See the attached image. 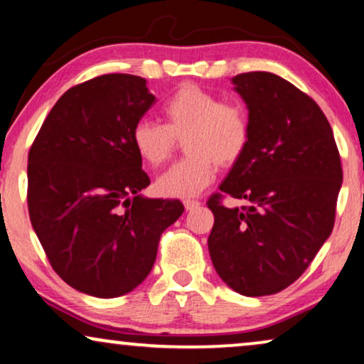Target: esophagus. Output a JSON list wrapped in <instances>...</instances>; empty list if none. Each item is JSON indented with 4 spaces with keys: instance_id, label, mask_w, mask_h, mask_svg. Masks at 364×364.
Segmentation results:
<instances>
[{
    "instance_id": "1",
    "label": "esophagus",
    "mask_w": 364,
    "mask_h": 364,
    "mask_svg": "<svg viewBox=\"0 0 364 364\" xmlns=\"http://www.w3.org/2000/svg\"><path fill=\"white\" fill-rule=\"evenodd\" d=\"M183 207H186V210H196L197 207H200V202H197V200H186L183 202Z\"/></svg>"
}]
</instances>
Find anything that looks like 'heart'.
Here are the masks:
<instances>
[{"mask_svg":"<svg viewBox=\"0 0 364 364\" xmlns=\"http://www.w3.org/2000/svg\"><path fill=\"white\" fill-rule=\"evenodd\" d=\"M164 124L141 119L132 127L134 151L147 166L159 167L183 141L188 157L164 172L156 182L159 196L191 198L215 178L217 166L228 168L240 161L250 144V119L238 102H223L217 94L186 84L162 106Z\"/></svg>","mask_w":364,"mask_h":364,"instance_id":"obj_1","label":"heart"}]
</instances>
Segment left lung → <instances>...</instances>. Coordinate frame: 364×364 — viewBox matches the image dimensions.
I'll list each match as a JSON object with an SVG mask.
<instances>
[{"instance_id": "obj_1", "label": "left lung", "mask_w": 364, "mask_h": 364, "mask_svg": "<svg viewBox=\"0 0 364 364\" xmlns=\"http://www.w3.org/2000/svg\"><path fill=\"white\" fill-rule=\"evenodd\" d=\"M250 119V144L220 183L208 252L218 277L245 296L273 295L301 277L335 225L340 152L318 104L272 73L232 77ZM223 195V196H224Z\"/></svg>"}]
</instances>
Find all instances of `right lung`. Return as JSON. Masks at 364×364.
Wrapping results in <instances>:
<instances>
[{
    "label": "right lung",
    "mask_w": 364,
    "mask_h": 364,
    "mask_svg": "<svg viewBox=\"0 0 364 364\" xmlns=\"http://www.w3.org/2000/svg\"><path fill=\"white\" fill-rule=\"evenodd\" d=\"M156 96L144 77L104 74L63 94L28 156V210L54 272L77 291L126 295L146 280L178 200L146 198L131 134Z\"/></svg>",
    "instance_id": "1"
}]
</instances>
